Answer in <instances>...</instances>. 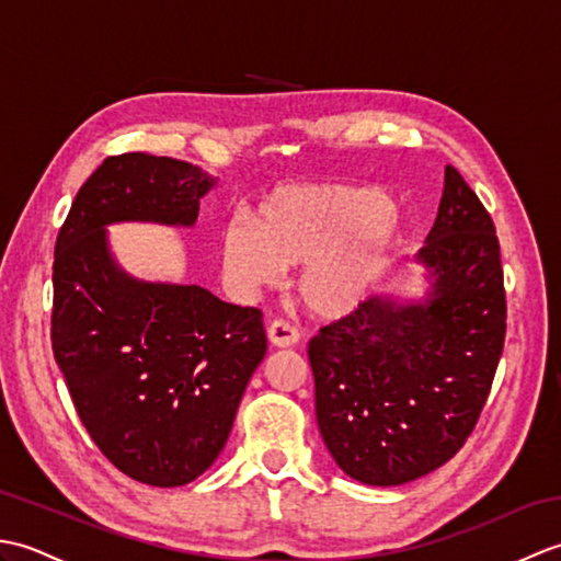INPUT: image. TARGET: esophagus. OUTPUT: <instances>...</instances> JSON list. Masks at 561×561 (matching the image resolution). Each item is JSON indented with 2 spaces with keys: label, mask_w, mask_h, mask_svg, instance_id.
<instances>
[{
  "label": "esophagus",
  "mask_w": 561,
  "mask_h": 561,
  "mask_svg": "<svg viewBox=\"0 0 561 561\" xmlns=\"http://www.w3.org/2000/svg\"><path fill=\"white\" fill-rule=\"evenodd\" d=\"M267 340L272 347H294L296 342H299V330L294 325H289L287 320H274V323L267 328Z\"/></svg>",
  "instance_id": "34e87169"
}]
</instances>
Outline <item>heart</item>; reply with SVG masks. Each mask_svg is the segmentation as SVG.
I'll use <instances>...</instances> for the list:
<instances>
[{
	"label": "heart",
	"instance_id": "1",
	"mask_svg": "<svg viewBox=\"0 0 561 561\" xmlns=\"http://www.w3.org/2000/svg\"><path fill=\"white\" fill-rule=\"evenodd\" d=\"M396 199L378 187L291 185L262 197L250 226L221 231V265L231 289L255 296L299 267V296L313 316L344 320L374 299L410 243Z\"/></svg>",
	"mask_w": 561,
	"mask_h": 561
}]
</instances>
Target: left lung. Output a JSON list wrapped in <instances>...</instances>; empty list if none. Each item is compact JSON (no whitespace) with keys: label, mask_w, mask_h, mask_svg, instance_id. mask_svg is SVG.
<instances>
[{"label":"left lung","mask_w":561,"mask_h":561,"mask_svg":"<svg viewBox=\"0 0 561 561\" xmlns=\"http://www.w3.org/2000/svg\"><path fill=\"white\" fill-rule=\"evenodd\" d=\"M422 296H374L308 342L316 416L352 480L398 486L448 462L478 424L506 335L492 217L446 165Z\"/></svg>","instance_id":"8db88e82"}]
</instances>
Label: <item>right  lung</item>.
<instances>
[{
    "instance_id": "right-lung-1",
    "label": "right lung",
    "mask_w": 561,
    "mask_h": 561,
    "mask_svg": "<svg viewBox=\"0 0 561 561\" xmlns=\"http://www.w3.org/2000/svg\"><path fill=\"white\" fill-rule=\"evenodd\" d=\"M214 185L178 159L111 157L81 185L55 243V362L93 444L151 486H181L211 468L267 337L257 308L123 270L108 226L190 229Z\"/></svg>"
}]
</instances>
